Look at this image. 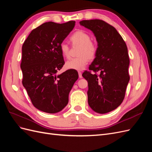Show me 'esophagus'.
Instances as JSON below:
<instances>
[{
    "mask_svg": "<svg viewBox=\"0 0 152 152\" xmlns=\"http://www.w3.org/2000/svg\"><path fill=\"white\" fill-rule=\"evenodd\" d=\"M78 73H79V78H80V79H82V75L81 72H79Z\"/></svg>",
    "mask_w": 152,
    "mask_h": 152,
    "instance_id": "esophagus-1",
    "label": "esophagus"
}]
</instances>
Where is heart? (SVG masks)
Here are the masks:
<instances>
[{
    "mask_svg": "<svg viewBox=\"0 0 152 152\" xmlns=\"http://www.w3.org/2000/svg\"><path fill=\"white\" fill-rule=\"evenodd\" d=\"M73 45H80L78 53L80 56L71 59L66 63L68 69L75 70H82L89 62V59H93L97 54V45L91 41L90 35L83 30H78L73 33L70 38ZM60 50L64 57L70 58V47L65 42L60 44Z\"/></svg>",
    "mask_w": 152,
    "mask_h": 152,
    "instance_id": "heart-1",
    "label": "heart"
}]
</instances>
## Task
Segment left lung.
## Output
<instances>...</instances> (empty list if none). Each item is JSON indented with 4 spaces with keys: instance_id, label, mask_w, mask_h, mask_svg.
<instances>
[{
    "instance_id": "1",
    "label": "left lung",
    "mask_w": 152,
    "mask_h": 152,
    "mask_svg": "<svg viewBox=\"0 0 152 152\" xmlns=\"http://www.w3.org/2000/svg\"><path fill=\"white\" fill-rule=\"evenodd\" d=\"M80 25L93 32L98 46L91 71L82 73L88 82V103L96 112L108 113L122 103L130 79L127 45L117 30L103 20H82Z\"/></svg>"
}]
</instances>
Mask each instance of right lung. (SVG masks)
Segmentation results:
<instances>
[{
	"mask_svg": "<svg viewBox=\"0 0 152 152\" xmlns=\"http://www.w3.org/2000/svg\"><path fill=\"white\" fill-rule=\"evenodd\" d=\"M75 21L46 22L31 31L22 46V84L34 107L45 113L60 112L79 75L75 70L56 73L65 64L60 44L74 28Z\"/></svg>",
	"mask_w": 152,
	"mask_h": 152,
	"instance_id": "obj_1",
	"label": "right lung"
}]
</instances>
